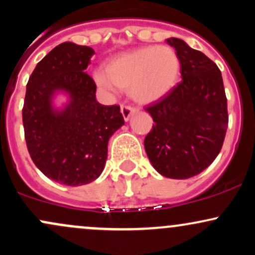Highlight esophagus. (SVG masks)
<instances>
[{
    "mask_svg": "<svg viewBox=\"0 0 255 255\" xmlns=\"http://www.w3.org/2000/svg\"><path fill=\"white\" fill-rule=\"evenodd\" d=\"M135 108L130 107V105H121V113H122V116H124L125 121H128L129 118L131 115H133L134 113H135Z\"/></svg>",
    "mask_w": 255,
    "mask_h": 255,
    "instance_id": "34e87169",
    "label": "esophagus"
}]
</instances>
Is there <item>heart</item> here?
<instances>
[{
  "instance_id": "obj_1",
  "label": "heart",
  "mask_w": 255,
  "mask_h": 255,
  "mask_svg": "<svg viewBox=\"0 0 255 255\" xmlns=\"http://www.w3.org/2000/svg\"><path fill=\"white\" fill-rule=\"evenodd\" d=\"M180 58L174 49L150 45L116 55L104 69L93 73V79L107 90L128 89L130 98L140 104H151L168 95L180 75Z\"/></svg>"
}]
</instances>
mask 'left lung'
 Returning <instances> with one entry per match:
<instances>
[{
	"label": "left lung",
	"instance_id": "1",
	"mask_svg": "<svg viewBox=\"0 0 255 255\" xmlns=\"http://www.w3.org/2000/svg\"><path fill=\"white\" fill-rule=\"evenodd\" d=\"M166 43L180 58V81L168 95L146 107L154 125L144 146L163 176L184 180L205 170L218 153L228 128L227 97L217 64L178 38Z\"/></svg>",
	"mask_w": 255,
	"mask_h": 255
}]
</instances>
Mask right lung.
<instances>
[{"mask_svg": "<svg viewBox=\"0 0 255 255\" xmlns=\"http://www.w3.org/2000/svg\"><path fill=\"white\" fill-rule=\"evenodd\" d=\"M95 51L64 42L37 63L22 108L25 140L33 163L46 177L83 186L103 171L110 136L125 125L119 105L96 99L93 79L85 72ZM58 92L69 95L62 110L52 105Z\"/></svg>", "mask_w": 255, "mask_h": 255, "instance_id": "obj_1", "label": "right lung"}]
</instances>
